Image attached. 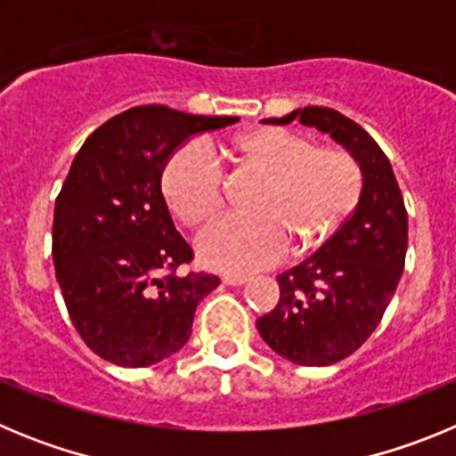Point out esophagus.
I'll use <instances>...</instances> for the list:
<instances>
[{
    "label": "esophagus",
    "mask_w": 456,
    "mask_h": 456,
    "mask_svg": "<svg viewBox=\"0 0 456 456\" xmlns=\"http://www.w3.org/2000/svg\"><path fill=\"white\" fill-rule=\"evenodd\" d=\"M221 281H224V285H244L248 281L247 276H240V273H225L224 278H221Z\"/></svg>",
    "instance_id": "obj_1"
}]
</instances>
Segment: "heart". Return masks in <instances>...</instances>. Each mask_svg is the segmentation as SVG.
Segmentation results:
<instances>
[{
    "mask_svg": "<svg viewBox=\"0 0 456 456\" xmlns=\"http://www.w3.org/2000/svg\"><path fill=\"white\" fill-rule=\"evenodd\" d=\"M221 155L263 180L248 199L251 215L225 216L196 241L200 263L216 272L272 267L288 241L297 253L322 247L352 216L363 191V175L349 152L315 146L281 127L241 132ZM162 191L173 215L199 228L224 205V175L200 143H184L164 167Z\"/></svg>",
    "mask_w": 456,
    "mask_h": 456,
    "instance_id": "1",
    "label": "heart"
}]
</instances>
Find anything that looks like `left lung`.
<instances>
[{
	"label": "left lung",
	"mask_w": 456,
	"mask_h": 456,
	"mask_svg": "<svg viewBox=\"0 0 456 456\" xmlns=\"http://www.w3.org/2000/svg\"><path fill=\"white\" fill-rule=\"evenodd\" d=\"M317 127L356 159L363 191L340 231L304 263L276 278L281 299L257 320L278 356L297 365H333L379 326L404 272L409 221L388 157L358 123L329 107L294 109L273 125Z\"/></svg>",
	"instance_id": "obj_1"
}]
</instances>
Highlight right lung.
Masks as SVG:
<instances>
[{"label":"right lung","instance_id":"add662e5","mask_svg":"<svg viewBox=\"0 0 456 456\" xmlns=\"http://www.w3.org/2000/svg\"><path fill=\"white\" fill-rule=\"evenodd\" d=\"M237 120L132 107L72 159L54 205L52 257L72 324L109 363L146 368L180 352L196 305L219 285L209 273H175L193 251L168 215L162 173L191 136Z\"/></svg>","mask_w":456,"mask_h":456}]
</instances>
